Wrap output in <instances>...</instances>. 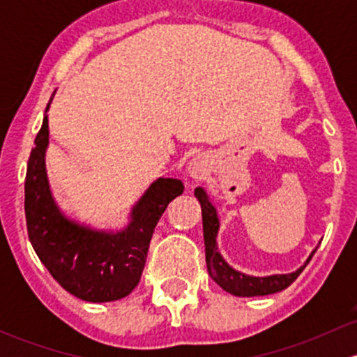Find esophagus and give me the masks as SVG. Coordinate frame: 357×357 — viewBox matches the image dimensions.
<instances>
[{
  "mask_svg": "<svg viewBox=\"0 0 357 357\" xmlns=\"http://www.w3.org/2000/svg\"><path fill=\"white\" fill-rule=\"evenodd\" d=\"M188 171H190V174L193 176V178H202V176H204V172H205V167H204V164H202V162L199 160V158H193V160L190 162Z\"/></svg>",
  "mask_w": 357,
  "mask_h": 357,
  "instance_id": "34e87169",
  "label": "esophagus"
}]
</instances>
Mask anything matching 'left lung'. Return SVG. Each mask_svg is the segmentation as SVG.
I'll return each instance as SVG.
<instances>
[{"mask_svg": "<svg viewBox=\"0 0 357 357\" xmlns=\"http://www.w3.org/2000/svg\"><path fill=\"white\" fill-rule=\"evenodd\" d=\"M195 197L199 199L202 205V221H204V242H205V262H207V271L211 278L221 287L222 290L229 291V294L236 295V297H257V295H269L276 294V291L285 290L291 283L297 280L302 269L307 266L311 257L314 255L316 250L309 255L304 266L297 269V271L289 273V275H271V276H250L245 273H240L233 269L228 262L222 259V255L218 250V242L215 236L219 231V218L218 211L208 200L207 193L204 188L195 190Z\"/></svg>", "mask_w": 357, "mask_h": 357, "instance_id": "1", "label": "left lung"}]
</instances>
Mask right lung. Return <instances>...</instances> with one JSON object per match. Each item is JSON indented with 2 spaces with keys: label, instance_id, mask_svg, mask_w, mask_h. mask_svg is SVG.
Returning <instances> with one entry per match:
<instances>
[{
  "label": "right lung",
  "instance_id": "obj_1",
  "mask_svg": "<svg viewBox=\"0 0 357 357\" xmlns=\"http://www.w3.org/2000/svg\"><path fill=\"white\" fill-rule=\"evenodd\" d=\"M48 136L45 115L25 174L29 240L39 261L68 294L86 302L119 301L139 283L158 219L185 186L174 178L155 179L136 202L131 221L121 231L79 225L66 218L53 200L45 164Z\"/></svg>",
  "mask_w": 357,
  "mask_h": 357
}]
</instances>
